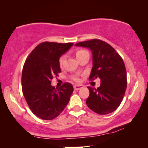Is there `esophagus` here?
Here are the masks:
<instances>
[{
  "instance_id": "obj_1",
  "label": "esophagus",
  "mask_w": 148,
  "mask_h": 148,
  "mask_svg": "<svg viewBox=\"0 0 148 148\" xmlns=\"http://www.w3.org/2000/svg\"><path fill=\"white\" fill-rule=\"evenodd\" d=\"M73 88L75 90H79V89L83 88V86H82V85H75V86H73Z\"/></svg>"
}]
</instances>
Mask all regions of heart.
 I'll return each instance as SVG.
<instances>
[{
    "label": "heart",
    "mask_w": 148,
    "mask_h": 148,
    "mask_svg": "<svg viewBox=\"0 0 148 148\" xmlns=\"http://www.w3.org/2000/svg\"><path fill=\"white\" fill-rule=\"evenodd\" d=\"M86 52H88L86 51V50H77L76 52H75V55H76V57L77 58L79 57L81 55H82L83 54L86 53ZM64 56H60V58H59V60H58V62H59V65L60 66H62V64H63V62H64ZM73 79L75 82H80V79L78 77H73Z\"/></svg>",
    "instance_id": "1"
}]
</instances>
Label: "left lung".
<instances>
[{
	"mask_svg": "<svg viewBox=\"0 0 148 148\" xmlns=\"http://www.w3.org/2000/svg\"><path fill=\"white\" fill-rule=\"evenodd\" d=\"M76 46L90 49L93 66L89 79H100L97 89L88 87L90 96L86 104L98 114L114 112L119 106L127 88V72L121 56L106 42L98 39L81 42Z\"/></svg>",
	"mask_w": 148,
	"mask_h": 148,
	"instance_id": "obj_1",
	"label": "left lung"
}]
</instances>
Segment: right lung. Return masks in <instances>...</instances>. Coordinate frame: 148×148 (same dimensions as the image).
I'll return each instance as SVG.
<instances>
[{"label": "right lung", "instance_id": "1", "mask_svg": "<svg viewBox=\"0 0 148 148\" xmlns=\"http://www.w3.org/2000/svg\"><path fill=\"white\" fill-rule=\"evenodd\" d=\"M73 43L42 42L32 50L22 71V91L32 112L43 120H52L69 102L73 87L64 83L56 90L51 80L60 73L59 58Z\"/></svg>", "mask_w": 148, "mask_h": 148}]
</instances>
